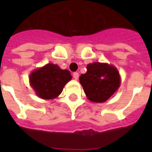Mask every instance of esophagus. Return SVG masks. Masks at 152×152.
<instances>
[{"mask_svg": "<svg viewBox=\"0 0 152 152\" xmlns=\"http://www.w3.org/2000/svg\"><path fill=\"white\" fill-rule=\"evenodd\" d=\"M72 76L75 80H78V78H79V74H78V72H74L72 74Z\"/></svg>", "mask_w": 152, "mask_h": 152, "instance_id": "obj_1", "label": "esophagus"}]
</instances>
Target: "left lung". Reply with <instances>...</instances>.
<instances>
[{"mask_svg":"<svg viewBox=\"0 0 152 152\" xmlns=\"http://www.w3.org/2000/svg\"><path fill=\"white\" fill-rule=\"evenodd\" d=\"M79 80L88 99L95 102L107 101L121 84L116 68L107 63L88 64L87 72L82 74Z\"/></svg>","mask_w":152,"mask_h":152,"instance_id":"8db88e82","label":"left lung"}]
</instances>
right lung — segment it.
<instances>
[{
	"label": "right lung",
	"mask_w": 152,
	"mask_h": 152,
	"mask_svg": "<svg viewBox=\"0 0 152 152\" xmlns=\"http://www.w3.org/2000/svg\"><path fill=\"white\" fill-rule=\"evenodd\" d=\"M71 79L69 71L62 70L58 65L50 63L31 73L30 83L40 98L52 99L59 95Z\"/></svg>",
	"instance_id": "add662e5"
}]
</instances>
